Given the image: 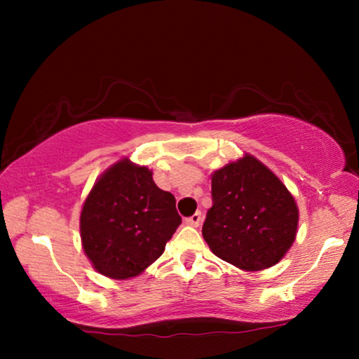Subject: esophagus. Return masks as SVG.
<instances>
[{
    "mask_svg": "<svg viewBox=\"0 0 359 359\" xmlns=\"http://www.w3.org/2000/svg\"><path fill=\"white\" fill-rule=\"evenodd\" d=\"M201 219H203V217H201V212H196V214L191 215V217L184 219V222L191 225V227H198V225L201 224Z\"/></svg>",
    "mask_w": 359,
    "mask_h": 359,
    "instance_id": "34e87169",
    "label": "esophagus"
}]
</instances>
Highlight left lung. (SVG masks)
<instances>
[{
    "mask_svg": "<svg viewBox=\"0 0 359 359\" xmlns=\"http://www.w3.org/2000/svg\"><path fill=\"white\" fill-rule=\"evenodd\" d=\"M299 210L292 194L252 155L212 173V208L203 237L215 257L245 271L276 264L296 240Z\"/></svg>",
    "mask_w": 359,
    "mask_h": 359,
    "instance_id": "1",
    "label": "left lung"
}]
</instances>
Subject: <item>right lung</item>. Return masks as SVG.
Wrapping results in <instances>:
<instances>
[{
	"mask_svg": "<svg viewBox=\"0 0 359 359\" xmlns=\"http://www.w3.org/2000/svg\"><path fill=\"white\" fill-rule=\"evenodd\" d=\"M180 224L175 196L147 166L124 158L97 178L83 204V250L97 273L129 279L161 257Z\"/></svg>",
	"mask_w": 359,
	"mask_h": 359,
	"instance_id": "obj_1",
	"label": "right lung"
}]
</instances>
